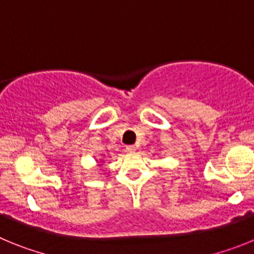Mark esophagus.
Returning <instances> with one entry per match:
<instances>
[{"label":"esophagus","mask_w":254,"mask_h":254,"mask_svg":"<svg viewBox=\"0 0 254 254\" xmlns=\"http://www.w3.org/2000/svg\"><path fill=\"white\" fill-rule=\"evenodd\" d=\"M126 151H127V152H134V151H136V146H133V145H128V146H126Z\"/></svg>","instance_id":"34e87169"}]
</instances>
